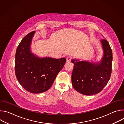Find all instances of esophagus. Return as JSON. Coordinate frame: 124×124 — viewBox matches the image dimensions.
Instances as JSON below:
<instances>
[{"label":"esophagus","mask_w":124,"mask_h":124,"mask_svg":"<svg viewBox=\"0 0 124 124\" xmlns=\"http://www.w3.org/2000/svg\"><path fill=\"white\" fill-rule=\"evenodd\" d=\"M72 57H70V56H68V57H67V58H66V61H67V62H70V60H72Z\"/></svg>","instance_id":"34e87169"}]
</instances>
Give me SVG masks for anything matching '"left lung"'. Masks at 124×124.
<instances>
[{"instance_id": "obj_1", "label": "left lung", "mask_w": 124, "mask_h": 124, "mask_svg": "<svg viewBox=\"0 0 124 124\" xmlns=\"http://www.w3.org/2000/svg\"><path fill=\"white\" fill-rule=\"evenodd\" d=\"M104 51L101 63L78 61L73 59L74 66L72 82L74 89L85 95H93L100 93L108 84L111 75L112 52L108 42L101 40Z\"/></svg>"}]
</instances>
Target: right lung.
Instances as JSON below:
<instances>
[{
  "label": "right lung",
  "mask_w": 124,
  "mask_h": 124,
  "mask_svg": "<svg viewBox=\"0 0 124 124\" xmlns=\"http://www.w3.org/2000/svg\"><path fill=\"white\" fill-rule=\"evenodd\" d=\"M35 31L22 39L16 52L15 74L17 80L28 92L34 94L48 90L63 68L65 58H38L31 54L30 46Z\"/></svg>",
  "instance_id": "add662e5"
}]
</instances>
